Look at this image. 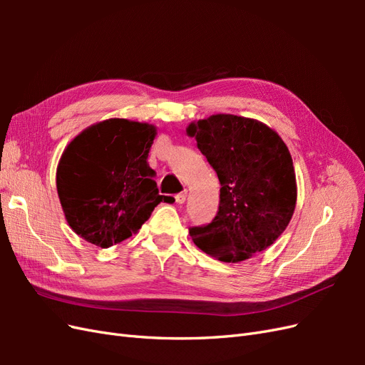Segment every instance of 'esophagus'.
Masks as SVG:
<instances>
[{
  "mask_svg": "<svg viewBox=\"0 0 365 365\" xmlns=\"http://www.w3.org/2000/svg\"><path fill=\"white\" fill-rule=\"evenodd\" d=\"M185 197H187V190H182L181 193H178L175 196V200H176V202L178 204H184L185 202Z\"/></svg>",
  "mask_w": 365,
  "mask_h": 365,
  "instance_id": "obj_1",
  "label": "esophagus"
}]
</instances>
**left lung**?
Segmentation results:
<instances>
[{
  "instance_id": "8db88e82",
  "label": "left lung",
  "mask_w": 365,
  "mask_h": 365,
  "mask_svg": "<svg viewBox=\"0 0 365 365\" xmlns=\"http://www.w3.org/2000/svg\"><path fill=\"white\" fill-rule=\"evenodd\" d=\"M217 173V213L190 227L204 252L242 262L271 247L288 227L297 201L295 172L283 140L260 121L217 114L187 128Z\"/></svg>"
}]
</instances>
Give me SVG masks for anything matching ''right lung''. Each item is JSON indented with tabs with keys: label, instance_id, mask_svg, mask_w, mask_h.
Instances as JSON below:
<instances>
[{
	"label": "right lung",
	"instance_id": "1",
	"mask_svg": "<svg viewBox=\"0 0 365 365\" xmlns=\"http://www.w3.org/2000/svg\"><path fill=\"white\" fill-rule=\"evenodd\" d=\"M155 128L109 118L85 129L62 153L56 185L67 222L85 240L109 248L130 237L160 202L148 155Z\"/></svg>",
	"mask_w": 365,
	"mask_h": 365
}]
</instances>
